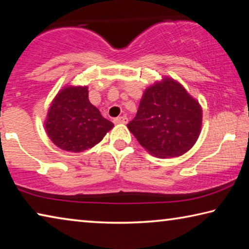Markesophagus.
<instances>
[{
	"label": "esophagus",
	"mask_w": 249,
	"mask_h": 249,
	"mask_svg": "<svg viewBox=\"0 0 249 249\" xmlns=\"http://www.w3.org/2000/svg\"><path fill=\"white\" fill-rule=\"evenodd\" d=\"M113 122H114L115 124H120V123H122V124H126V123H127V122H128V119H127V117H126L125 115H123V116L116 117V119L113 120Z\"/></svg>",
	"instance_id": "34e87169"
}]
</instances>
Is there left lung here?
<instances>
[{
	"instance_id": "left-lung-1",
	"label": "left lung",
	"mask_w": 249,
	"mask_h": 249,
	"mask_svg": "<svg viewBox=\"0 0 249 249\" xmlns=\"http://www.w3.org/2000/svg\"><path fill=\"white\" fill-rule=\"evenodd\" d=\"M201 126L199 102L168 77L147 88L136 116L127 124L138 142L158 158L187 153L199 138Z\"/></svg>"
}]
</instances>
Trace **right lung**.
<instances>
[{
  "label": "right lung",
  "mask_w": 249,
  "mask_h": 249,
  "mask_svg": "<svg viewBox=\"0 0 249 249\" xmlns=\"http://www.w3.org/2000/svg\"><path fill=\"white\" fill-rule=\"evenodd\" d=\"M113 123L104 119L89 101L88 87H65L48 109L45 128L62 150L81 153L103 140Z\"/></svg>",
  "instance_id": "1"
}]
</instances>
